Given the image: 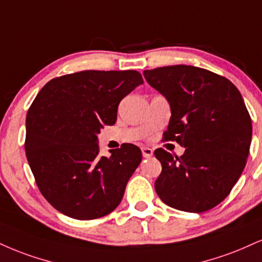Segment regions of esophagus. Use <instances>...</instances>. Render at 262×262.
Instances as JSON below:
<instances>
[{
  "label": "esophagus",
  "instance_id": "1",
  "mask_svg": "<svg viewBox=\"0 0 262 262\" xmlns=\"http://www.w3.org/2000/svg\"><path fill=\"white\" fill-rule=\"evenodd\" d=\"M141 152H143V157H145V159H149L154 155V151L150 147H141Z\"/></svg>",
  "mask_w": 262,
  "mask_h": 262
}]
</instances>
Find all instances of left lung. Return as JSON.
I'll use <instances>...</instances> for the list:
<instances>
[{
    "label": "left lung",
    "mask_w": 262,
    "mask_h": 262,
    "mask_svg": "<svg viewBox=\"0 0 262 262\" xmlns=\"http://www.w3.org/2000/svg\"><path fill=\"white\" fill-rule=\"evenodd\" d=\"M144 77L171 107L163 139L185 147L181 157L155 150L162 165L157 195L181 211L212 209L228 196L247 165L253 127L241 93L227 78L193 66L144 71Z\"/></svg>",
    "instance_id": "left-lung-1"
}]
</instances>
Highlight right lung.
Returning <instances> with one entry per match:
<instances>
[{
  "label": "right lung",
  "mask_w": 262,
  "mask_h": 262,
  "mask_svg": "<svg viewBox=\"0 0 262 262\" xmlns=\"http://www.w3.org/2000/svg\"><path fill=\"white\" fill-rule=\"evenodd\" d=\"M143 83L137 71H83L50 80L31 103L25 154L41 194L63 215L95 220L121 203L141 151L125 144L100 156L97 134Z\"/></svg>",
  "instance_id": "1"
}]
</instances>
